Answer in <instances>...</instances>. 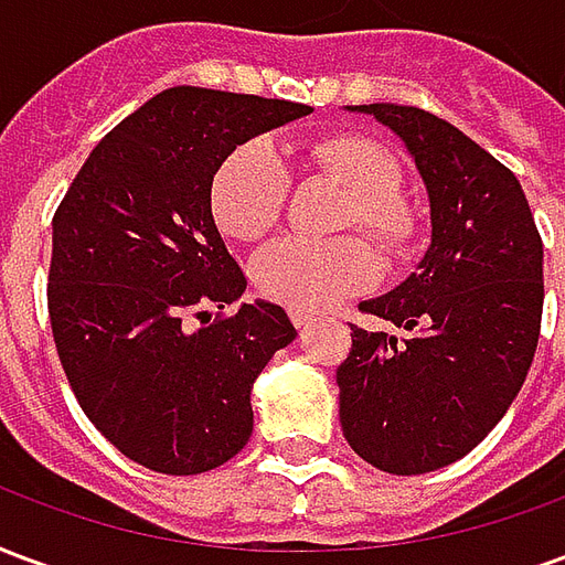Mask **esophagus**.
I'll use <instances>...</instances> for the list:
<instances>
[{
    "instance_id": "obj_1",
    "label": "esophagus",
    "mask_w": 565,
    "mask_h": 565,
    "mask_svg": "<svg viewBox=\"0 0 565 565\" xmlns=\"http://www.w3.org/2000/svg\"><path fill=\"white\" fill-rule=\"evenodd\" d=\"M290 320H294V327L299 332H306L311 323H315V318L311 315H306V311H299V308H290Z\"/></svg>"
}]
</instances>
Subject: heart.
Listing matches in <instances>:
<instances>
[{"mask_svg": "<svg viewBox=\"0 0 565 565\" xmlns=\"http://www.w3.org/2000/svg\"><path fill=\"white\" fill-rule=\"evenodd\" d=\"M311 169L330 174L351 190L344 226H360L387 254H403L415 245L417 214L399 186V162L391 150L363 136H332L308 153ZM290 196V172L275 145L254 139L221 162L211 181V214L223 235L235 242H257L281 221ZM254 281L281 306L320 311L379 281V259L356 238L318 242L287 235L259 250Z\"/></svg>", "mask_w": 565, "mask_h": 565, "instance_id": "b5f03b06", "label": "heart"}]
</instances>
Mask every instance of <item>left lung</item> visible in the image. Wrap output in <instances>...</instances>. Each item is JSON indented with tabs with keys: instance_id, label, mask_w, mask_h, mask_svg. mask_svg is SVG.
Returning a JSON list of instances; mask_svg holds the SVG:
<instances>
[{
	"instance_id": "obj_1",
	"label": "left lung",
	"mask_w": 565,
	"mask_h": 565,
	"mask_svg": "<svg viewBox=\"0 0 565 565\" xmlns=\"http://www.w3.org/2000/svg\"><path fill=\"white\" fill-rule=\"evenodd\" d=\"M405 141L429 193L433 242L417 271L351 327L339 381L348 445L391 475L436 472L502 420L542 330V235L521 181L448 120L415 105H348Z\"/></svg>"
}]
</instances>
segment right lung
<instances>
[{"instance_id": "add662e5", "label": "right lung", "mask_w": 565, "mask_h": 565, "mask_svg": "<svg viewBox=\"0 0 565 565\" xmlns=\"http://www.w3.org/2000/svg\"><path fill=\"white\" fill-rule=\"evenodd\" d=\"M311 105L172 87L105 136L54 214L47 311L84 415L124 457L162 475L233 460L254 433L250 387L296 339L281 306H233L245 275L211 214L238 145Z\"/></svg>"}]
</instances>
